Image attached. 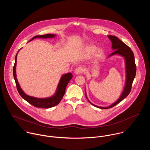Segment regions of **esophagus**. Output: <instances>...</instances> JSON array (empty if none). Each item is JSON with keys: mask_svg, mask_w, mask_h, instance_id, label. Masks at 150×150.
Returning a JSON list of instances; mask_svg holds the SVG:
<instances>
[{"mask_svg": "<svg viewBox=\"0 0 150 150\" xmlns=\"http://www.w3.org/2000/svg\"><path fill=\"white\" fill-rule=\"evenodd\" d=\"M84 71V69L81 66L77 67L75 70H74V73L76 74H80L82 73Z\"/></svg>", "mask_w": 150, "mask_h": 150, "instance_id": "1", "label": "esophagus"}]
</instances>
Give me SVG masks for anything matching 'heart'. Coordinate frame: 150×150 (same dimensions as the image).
I'll return each instance as SVG.
<instances>
[{"label": "heart", "mask_w": 150, "mask_h": 150, "mask_svg": "<svg viewBox=\"0 0 150 150\" xmlns=\"http://www.w3.org/2000/svg\"><path fill=\"white\" fill-rule=\"evenodd\" d=\"M84 52L86 55H91L94 53L96 58H100L103 55V51L101 48L96 49L94 45H88L84 48Z\"/></svg>", "instance_id": "1"}]
</instances>
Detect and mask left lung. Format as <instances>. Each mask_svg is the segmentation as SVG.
I'll return each instance as SVG.
<instances>
[{"instance_id":"1","label":"left lung","mask_w":150,"mask_h":150,"mask_svg":"<svg viewBox=\"0 0 150 150\" xmlns=\"http://www.w3.org/2000/svg\"><path fill=\"white\" fill-rule=\"evenodd\" d=\"M108 38H109V39L111 40L112 43V49L113 50H115L112 53H111L108 57V58L114 55H118L124 58L125 62V69H126V81H125V84L123 92H122L119 99L115 102H114V103H112V105H111L108 107H100L92 103L88 100L86 96V91H85L86 98L89 101V102L95 107L102 108V109H107L115 106L128 95L129 93L130 92L132 83L135 77L136 72V67L135 64L134 57L133 52H132L131 49L127 45H126L125 43L122 42L121 40H120L118 38L115 36L108 35Z\"/></svg>"}]
</instances>
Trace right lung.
Listing matches in <instances>:
<instances>
[{
    "mask_svg": "<svg viewBox=\"0 0 150 150\" xmlns=\"http://www.w3.org/2000/svg\"><path fill=\"white\" fill-rule=\"evenodd\" d=\"M55 35L53 34H47L44 35H38L35 37H33L29 42L33 40L36 38H43V39H47V38H53L55 36ZM21 50V49H20ZM20 51V50H19ZM18 51V52H19ZM17 52V54H18ZM17 54L16 55L15 58V64L13 67V76L14 78L16 81V84L17 86V88L18 90V92H19L20 95H21L22 98L25 99L26 101H27L28 103L33 105V106L39 108H48L51 107H54L55 106H57L61 100H62L64 93H65V89L66 88V86L69 82L70 81V80L72 79L73 75L71 73H68L66 74H64L63 76H62L60 81L59 82V84L57 86V91L54 95L50 98H37L33 96H29L26 95L21 88V86H20L17 76H16V64H17Z\"/></svg>",
    "mask_w": 150,
    "mask_h": 150,
    "instance_id": "add662e5",
    "label": "right lung"
}]
</instances>
